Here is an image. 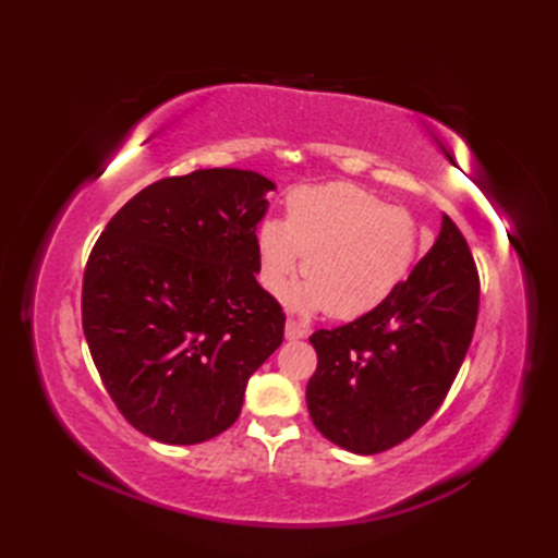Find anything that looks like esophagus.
Masks as SVG:
<instances>
[{
	"instance_id": "1",
	"label": "esophagus",
	"mask_w": 558,
	"mask_h": 558,
	"mask_svg": "<svg viewBox=\"0 0 558 558\" xmlns=\"http://www.w3.org/2000/svg\"><path fill=\"white\" fill-rule=\"evenodd\" d=\"M286 336H288L290 340L306 338V336H310V326H304V324H300V322H294V318H288V324H286Z\"/></svg>"
}]
</instances>
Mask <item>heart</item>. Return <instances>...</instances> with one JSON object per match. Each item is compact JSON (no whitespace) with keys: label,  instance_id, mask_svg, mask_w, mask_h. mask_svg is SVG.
<instances>
[{"label":"heart","instance_id":"1","mask_svg":"<svg viewBox=\"0 0 558 558\" xmlns=\"http://www.w3.org/2000/svg\"><path fill=\"white\" fill-rule=\"evenodd\" d=\"M417 242L410 210L357 184L302 186L286 201V220L260 222L258 280L270 294H282L302 268L310 280L292 294L294 306H326L333 318H354L376 310L408 278Z\"/></svg>","mask_w":558,"mask_h":558}]
</instances>
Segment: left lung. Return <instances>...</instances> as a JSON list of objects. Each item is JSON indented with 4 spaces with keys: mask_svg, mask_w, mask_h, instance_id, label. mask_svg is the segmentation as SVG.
Masks as SVG:
<instances>
[{
    "mask_svg": "<svg viewBox=\"0 0 558 558\" xmlns=\"http://www.w3.org/2000/svg\"><path fill=\"white\" fill-rule=\"evenodd\" d=\"M480 312V272L446 213L410 276L376 310L310 342L312 422L328 441L372 456L405 441L434 417L460 372Z\"/></svg>",
    "mask_w": 558,
    "mask_h": 558,
    "instance_id": "1",
    "label": "left lung"
}]
</instances>
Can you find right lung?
Instances as JSON below:
<instances>
[{"instance_id": "add662e5", "label": "right lung", "mask_w": 558, "mask_h": 558, "mask_svg": "<svg viewBox=\"0 0 558 558\" xmlns=\"http://www.w3.org/2000/svg\"><path fill=\"white\" fill-rule=\"evenodd\" d=\"M270 189L230 168L165 177L93 246L83 336L117 410L156 441L204 444L230 429L248 376L286 336V312L256 282Z\"/></svg>"}]
</instances>
